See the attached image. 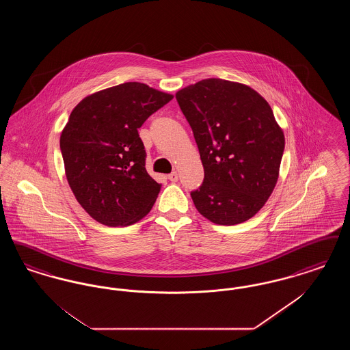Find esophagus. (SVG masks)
<instances>
[{"mask_svg":"<svg viewBox=\"0 0 350 350\" xmlns=\"http://www.w3.org/2000/svg\"><path fill=\"white\" fill-rule=\"evenodd\" d=\"M167 178H169V181H172V183H177V181H178V173H177V172H172L170 174H167Z\"/></svg>","mask_w":350,"mask_h":350,"instance_id":"obj_1","label":"esophagus"}]
</instances>
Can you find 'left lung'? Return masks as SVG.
<instances>
[{
    "label": "left lung",
    "instance_id": "obj_1",
    "mask_svg": "<svg viewBox=\"0 0 350 350\" xmlns=\"http://www.w3.org/2000/svg\"><path fill=\"white\" fill-rule=\"evenodd\" d=\"M200 150L204 180L191 198L220 226L254 217L280 176L284 135L267 100L244 83L206 79L176 93Z\"/></svg>",
    "mask_w": 350,
    "mask_h": 350
}]
</instances>
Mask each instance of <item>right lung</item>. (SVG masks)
Instances as JSON below:
<instances>
[{
  "mask_svg": "<svg viewBox=\"0 0 350 350\" xmlns=\"http://www.w3.org/2000/svg\"><path fill=\"white\" fill-rule=\"evenodd\" d=\"M173 98L142 83H124L85 97L60 135L66 176L77 202L100 224L131 226L160 193L146 170L137 129Z\"/></svg>",
  "mask_w": 350,
  "mask_h": 350,
  "instance_id": "obj_1",
  "label": "right lung"
}]
</instances>
